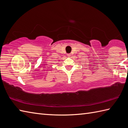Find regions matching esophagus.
Returning <instances> with one entry per match:
<instances>
[{
  "instance_id": "34e87169",
  "label": "esophagus",
  "mask_w": 128,
  "mask_h": 128,
  "mask_svg": "<svg viewBox=\"0 0 128 128\" xmlns=\"http://www.w3.org/2000/svg\"><path fill=\"white\" fill-rule=\"evenodd\" d=\"M67 56H68V57H70V56H71V54H68Z\"/></svg>"
}]
</instances>
